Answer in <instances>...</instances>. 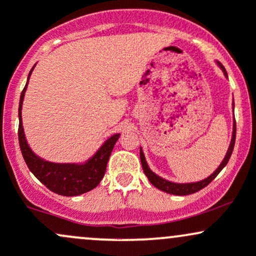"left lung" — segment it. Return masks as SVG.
<instances>
[{"label":"left lung","instance_id":"left-lung-1","mask_svg":"<svg viewBox=\"0 0 256 256\" xmlns=\"http://www.w3.org/2000/svg\"><path fill=\"white\" fill-rule=\"evenodd\" d=\"M217 63H218V66L221 67V70H224V76H227V72H226V70L224 68V66H222L220 62H217ZM234 142H236V120H234V124H233L232 140H230V148H228L227 154H226V156H224V161L221 162V164L218 166V168H217L216 171L210 176V177L205 178L204 180H200V182H196V183H182V184L172 183V182H168V180H164V178L158 177V174H155V173H154L149 168L146 161H145V156H144V154H142V149H140V161H142V170H144L145 176H146L148 180H150V183L152 184L154 186H156L158 189H160V190L164 192V193H168V194L188 195V194H193V193H196V192L202 190V189L205 188L208 183H211L214 180H215L216 176L222 171V168H224V167L228 164V161H230V155H232L233 148H234Z\"/></svg>","mask_w":256,"mask_h":256}]
</instances>
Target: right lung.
Segmentation results:
<instances>
[{
  "label": "right lung",
  "instance_id": "add662e5",
  "mask_svg": "<svg viewBox=\"0 0 256 256\" xmlns=\"http://www.w3.org/2000/svg\"><path fill=\"white\" fill-rule=\"evenodd\" d=\"M34 67L30 70L28 82L20 94L18 110V139L24 161L32 174L54 193L63 195V196H76V195L86 193L98 186L105 176L107 162H108L114 144L120 138V134H114L111 138L107 139L102 146L98 150V152L85 164H54V162L42 160L39 156L35 155L26 142L23 122H22L23 98L26 95V86H28L30 74Z\"/></svg>",
  "mask_w": 256,
  "mask_h": 256
}]
</instances>
